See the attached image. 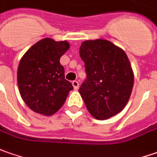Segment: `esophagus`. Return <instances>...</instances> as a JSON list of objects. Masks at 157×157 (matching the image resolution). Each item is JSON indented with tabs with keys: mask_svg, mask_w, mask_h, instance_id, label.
<instances>
[{
	"mask_svg": "<svg viewBox=\"0 0 157 157\" xmlns=\"http://www.w3.org/2000/svg\"><path fill=\"white\" fill-rule=\"evenodd\" d=\"M72 85H73L74 89H75V90H76V89H78L79 82H77V81H73V82H72Z\"/></svg>",
	"mask_w": 157,
	"mask_h": 157,
	"instance_id": "1",
	"label": "esophagus"
}]
</instances>
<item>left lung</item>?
<instances>
[{"instance_id": "obj_1", "label": "left lung", "mask_w": 157, "mask_h": 157, "mask_svg": "<svg viewBox=\"0 0 157 157\" xmlns=\"http://www.w3.org/2000/svg\"><path fill=\"white\" fill-rule=\"evenodd\" d=\"M87 78L79 89L89 112L106 120L124 109L132 92L134 74L126 53L111 41L89 40L80 47Z\"/></svg>"}]
</instances>
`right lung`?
I'll return each instance as SVG.
<instances>
[{
  "instance_id": "add662e5",
  "label": "right lung",
  "mask_w": 157,
  "mask_h": 157,
  "mask_svg": "<svg viewBox=\"0 0 157 157\" xmlns=\"http://www.w3.org/2000/svg\"><path fill=\"white\" fill-rule=\"evenodd\" d=\"M69 48L66 41L44 38L24 54L17 70L21 98L35 113L49 116L59 110L73 86L65 79L60 58Z\"/></svg>"
}]
</instances>
